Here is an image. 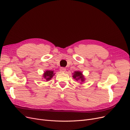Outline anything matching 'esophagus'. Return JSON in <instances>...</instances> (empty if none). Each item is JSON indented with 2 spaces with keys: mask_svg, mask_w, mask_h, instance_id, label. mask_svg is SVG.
I'll use <instances>...</instances> for the list:
<instances>
[{
  "mask_svg": "<svg viewBox=\"0 0 130 130\" xmlns=\"http://www.w3.org/2000/svg\"><path fill=\"white\" fill-rule=\"evenodd\" d=\"M60 72H65L66 71V69L64 68H61L60 69Z\"/></svg>",
  "mask_w": 130,
  "mask_h": 130,
  "instance_id": "34e87169",
  "label": "esophagus"
}]
</instances>
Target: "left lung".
Instances as JSON below:
<instances>
[{"mask_svg":"<svg viewBox=\"0 0 130 130\" xmlns=\"http://www.w3.org/2000/svg\"><path fill=\"white\" fill-rule=\"evenodd\" d=\"M73 78L76 81H80V84H83L84 82L85 81V76L83 75V72H81V71H75L73 73H72Z\"/></svg>","mask_w":130,"mask_h":130,"instance_id":"8db88e82","label":"left lung"}]
</instances>
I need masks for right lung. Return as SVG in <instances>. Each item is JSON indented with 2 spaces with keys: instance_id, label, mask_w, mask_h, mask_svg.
Here are the masks:
<instances>
[{
  "instance_id": "right-lung-1",
  "label": "right lung",
  "mask_w": 130,
  "mask_h": 130,
  "mask_svg": "<svg viewBox=\"0 0 130 130\" xmlns=\"http://www.w3.org/2000/svg\"><path fill=\"white\" fill-rule=\"evenodd\" d=\"M55 74L54 71L46 70L43 74V78H44V80H46V81H49L52 79Z\"/></svg>"
}]
</instances>
